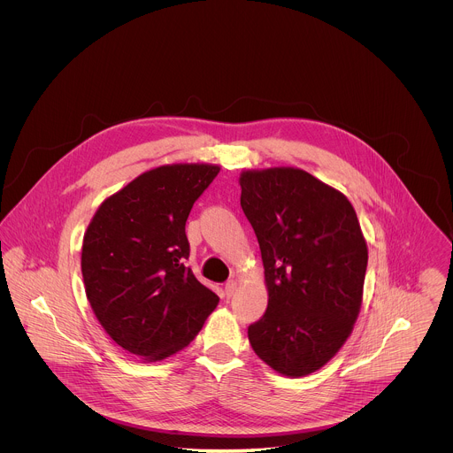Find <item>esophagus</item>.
Returning <instances> with one entry per match:
<instances>
[{
    "mask_svg": "<svg viewBox=\"0 0 453 453\" xmlns=\"http://www.w3.org/2000/svg\"><path fill=\"white\" fill-rule=\"evenodd\" d=\"M237 288H239V282H237L235 279L228 280V282L225 284V295H226L228 298H232V296L237 293Z\"/></svg>",
    "mask_w": 453,
    "mask_h": 453,
    "instance_id": "esophagus-1",
    "label": "esophagus"
}]
</instances>
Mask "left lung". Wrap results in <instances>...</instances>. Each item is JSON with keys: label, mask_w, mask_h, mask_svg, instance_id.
I'll list each match as a JSON object with an SVG mask.
<instances>
[{"label": "left lung", "mask_w": 453, "mask_h": 453, "mask_svg": "<svg viewBox=\"0 0 453 453\" xmlns=\"http://www.w3.org/2000/svg\"><path fill=\"white\" fill-rule=\"evenodd\" d=\"M239 183L268 291L250 343L277 373L311 375L342 349L361 311L368 246L357 214L303 169L242 171Z\"/></svg>", "instance_id": "left-lung-1"}]
</instances>
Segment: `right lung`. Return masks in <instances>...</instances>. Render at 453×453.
I'll list each match as a JSON object with an SVG mask.
<instances>
[{
	"label": "right lung",
	"instance_id": "right-lung-1",
	"mask_svg": "<svg viewBox=\"0 0 453 453\" xmlns=\"http://www.w3.org/2000/svg\"><path fill=\"white\" fill-rule=\"evenodd\" d=\"M214 164L150 169L110 195L83 235L87 300L111 340L144 363L183 350L219 298L185 259L195 200L218 176Z\"/></svg>",
	"mask_w": 453,
	"mask_h": 453
}]
</instances>
